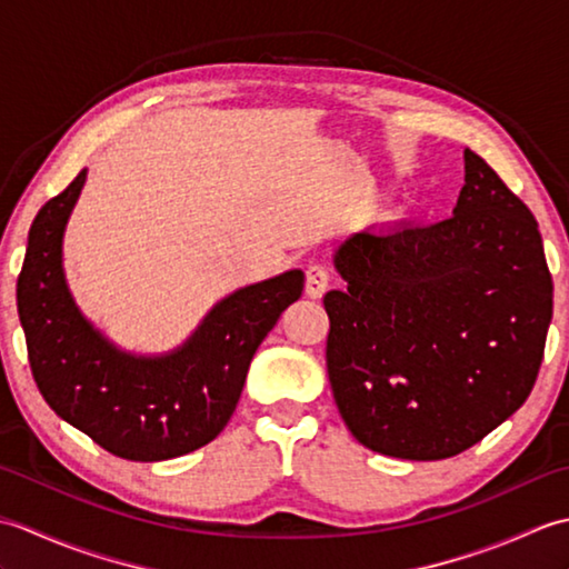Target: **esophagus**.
I'll use <instances>...</instances> for the list:
<instances>
[{
  "label": "esophagus",
  "instance_id": "34e87169",
  "mask_svg": "<svg viewBox=\"0 0 569 569\" xmlns=\"http://www.w3.org/2000/svg\"><path fill=\"white\" fill-rule=\"evenodd\" d=\"M330 286V271L325 263H310L306 271V293L308 298H322Z\"/></svg>",
  "mask_w": 569,
  "mask_h": 569
}]
</instances>
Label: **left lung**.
Instances as JSON below:
<instances>
[{
    "instance_id": "left-lung-1",
    "label": "left lung",
    "mask_w": 569,
    "mask_h": 569,
    "mask_svg": "<svg viewBox=\"0 0 569 569\" xmlns=\"http://www.w3.org/2000/svg\"><path fill=\"white\" fill-rule=\"evenodd\" d=\"M328 373L349 432L373 452L445 459L526 403L552 318L538 222L465 149L455 214L365 229L335 251Z\"/></svg>"
}]
</instances>
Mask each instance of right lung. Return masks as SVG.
Returning a JSON list of instances; mask_svg holds the SVG:
<instances>
[{"label":"right lung","mask_w":569,"mask_h":569,"mask_svg":"<svg viewBox=\"0 0 569 569\" xmlns=\"http://www.w3.org/2000/svg\"><path fill=\"white\" fill-rule=\"evenodd\" d=\"M82 183L84 171L43 204L29 229L17 300L33 381L56 416L107 452L134 462L188 455L232 418L259 345L303 293V271L224 298L173 355H124L80 316L60 266Z\"/></svg>","instance_id":"obj_1"}]
</instances>
